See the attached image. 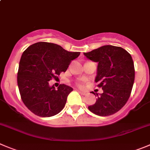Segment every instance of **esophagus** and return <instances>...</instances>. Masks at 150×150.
Instances as JSON below:
<instances>
[{
    "instance_id": "34e87169",
    "label": "esophagus",
    "mask_w": 150,
    "mask_h": 150,
    "mask_svg": "<svg viewBox=\"0 0 150 150\" xmlns=\"http://www.w3.org/2000/svg\"><path fill=\"white\" fill-rule=\"evenodd\" d=\"M78 92H79L81 95H82V96H86V95L87 94L86 92H82V91H80V90H78Z\"/></svg>"
}]
</instances>
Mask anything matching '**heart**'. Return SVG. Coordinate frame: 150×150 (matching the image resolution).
Listing matches in <instances>:
<instances>
[{
  "mask_svg": "<svg viewBox=\"0 0 150 150\" xmlns=\"http://www.w3.org/2000/svg\"><path fill=\"white\" fill-rule=\"evenodd\" d=\"M78 86H79V87H83V85H82L81 83H78Z\"/></svg>",
  "mask_w": 150,
  "mask_h": 150,
  "instance_id": "obj_1",
  "label": "heart"
}]
</instances>
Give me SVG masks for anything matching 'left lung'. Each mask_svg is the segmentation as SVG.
<instances>
[{"label": "left lung", "mask_w": 150, "mask_h": 150, "mask_svg": "<svg viewBox=\"0 0 150 150\" xmlns=\"http://www.w3.org/2000/svg\"><path fill=\"white\" fill-rule=\"evenodd\" d=\"M83 54L98 63L96 82L98 87L103 89L100 96L96 94V102L88 109L99 116L115 114L126 104L132 92L135 80L132 56L124 49L111 45Z\"/></svg>", "instance_id": "8db88e82"}]
</instances>
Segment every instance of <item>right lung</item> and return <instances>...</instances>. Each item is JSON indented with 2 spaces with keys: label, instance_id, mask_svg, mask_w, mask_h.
I'll return each mask as SVG.
<instances>
[{
  "label": "right lung",
  "instance_id": "add662e5",
  "mask_svg": "<svg viewBox=\"0 0 150 150\" xmlns=\"http://www.w3.org/2000/svg\"><path fill=\"white\" fill-rule=\"evenodd\" d=\"M78 52H68L61 46L38 42L23 52L18 72V86L26 107L40 117H51L64 109L72 88L61 84L58 89L49 81L65 72Z\"/></svg>",
  "mask_w": 150,
  "mask_h": 150
}]
</instances>
